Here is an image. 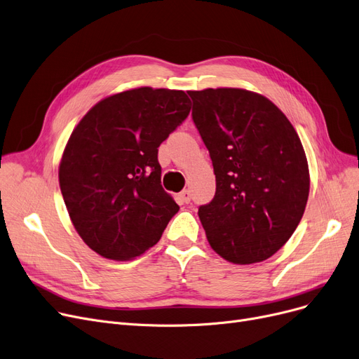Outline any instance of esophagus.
Here are the masks:
<instances>
[{
    "label": "esophagus",
    "mask_w": 359,
    "mask_h": 359,
    "mask_svg": "<svg viewBox=\"0 0 359 359\" xmlns=\"http://www.w3.org/2000/svg\"><path fill=\"white\" fill-rule=\"evenodd\" d=\"M179 196H180V199H182V202H184V204H189L191 199H192V194H191L189 189L182 191V194H180Z\"/></svg>",
    "instance_id": "34e87169"
}]
</instances>
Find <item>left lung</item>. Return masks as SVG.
<instances>
[{
    "label": "left lung",
    "instance_id": "1",
    "mask_svg": "<svg viewBox=\"0 0 359 359\" xmlns=\"http://www.w3.org/2000/svg\"><path fill=\"white\" fill-rule=\"evenodd\" d=\"M188 93L215 175V195L198 210L207 239L230 262L267 259L290 239L306 207L309 173L301 139L287 117L255 92Z\"/></svg>",
    "mask_w": 359,
    "mask_h": 359
}]
</instances>
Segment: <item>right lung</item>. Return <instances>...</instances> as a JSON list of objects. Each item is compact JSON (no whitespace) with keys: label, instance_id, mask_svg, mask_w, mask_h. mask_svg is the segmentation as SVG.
I'll list each match as a JSON object with an SVG mask.
<instances>
[{"label":"right lung","instance_id":"add662e5","mask_svg":"<svg viewBox=\"0 0 359 359\" xmlns=\"http://www.w3.org/2000/svg\"><path fill=\"white\" fill-rule=\"evenodd\" d=\"M183 90L137 88L92 107L60 163L74 229L97 254L126 261L157 243L179 205L161 186L158 147L189 116Z\"/></svg>","mask_w":359,"mask_h":359}]
</instances>
